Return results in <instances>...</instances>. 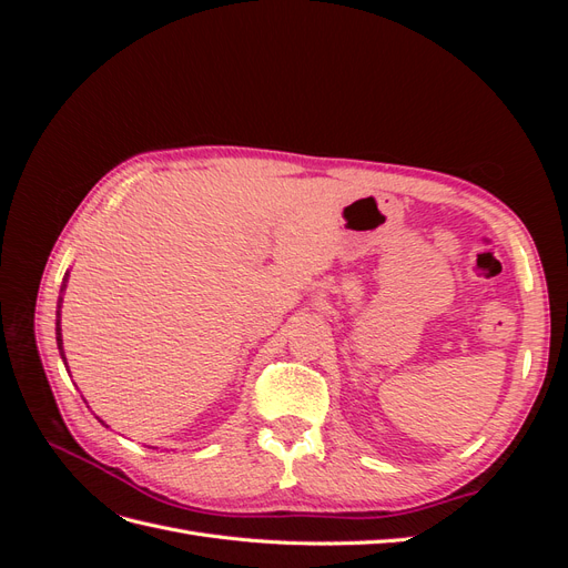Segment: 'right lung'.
<instances>
[{"label":"right lung","mask_w":568,"mask_h":568,"mask_svg":"<svg viewBox=\"0 0 568 568\" xmlns=\"http://www.w3.org/2000/svg\"><path fill=\"white\" fill-rule=\"evenodd\" d=\"M65 288V284L61 286V291ZM59 307H61V298H59ZM57 317H59V311H57ZM57 343H59V353H61V359L65 363V355H63V338H61V320H57ZM104 424V422H101Z\"/></svg>","instance_id":"right-lung-1"}]
</instances>
